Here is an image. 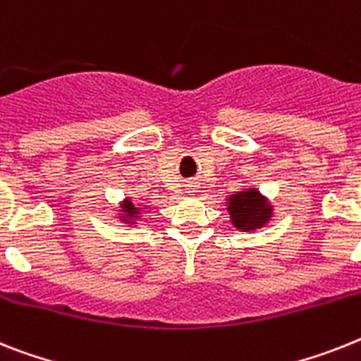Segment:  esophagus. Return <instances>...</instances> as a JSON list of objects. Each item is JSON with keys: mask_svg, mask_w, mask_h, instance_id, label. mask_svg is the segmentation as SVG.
<instances>
[{"mask_svg": "<svg viewBox=\"0 0 361 361\" xmlns=\"http://www.w3.org/2000/svg\"><path fill=\"white\" fill-rule=\"evenodd\" d=\"M186 190H188V192H190V193L197 192V184H195V183H188V184H186Z\"/></svg>", "mask_w": 361, "mask_h": 361, "instance_id": "1", "label": "esophagus"}]
</instances>
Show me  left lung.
<instances>
[{
    "label": "left lung",
    "mask_w": 361,
    "mask_h": 361,
    "mask_svg": "<svg viewBox=\"0 0 361 361\" xmlns=\"http://www.w3.org/2000/svg\"><path fill=\"white\" fill-rule=\"evenodd\" d=\"M232 227L240 232H258L273 219L275 204L256 186H241L225 199Z\"/></svg>",
    "instance_id": "1"
}]
</instances>
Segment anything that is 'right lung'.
<instances>
[{
  "label": "right lung",
  "instance_id": "obj_1",
  "mask_svg": "<svg viewBox=\"0 0 361 361\" xmlns=\"http://www.w3.org/2000/svg\"><path fill=\"white\" fill-rule=\"evenodd\" d=\"M149 204H144V202H140V204H134L127 195L120 201L118 208L114 210V216L120 219V223H125L127 227H138L140 221L144 219V216L149 210Z\"/></svg>",
  "mask_w": 361,
  "mask_h": 361
}]
</instances>
